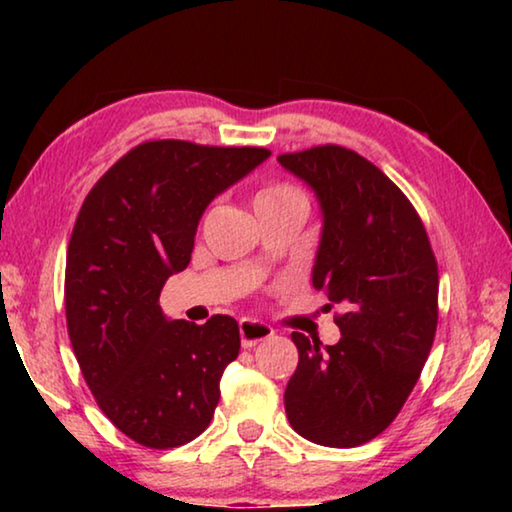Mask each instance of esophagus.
I'll use <instances>...</instances> for the list:
<instances>
[{"label": "esophagus", "instance_id": "34e87169", "mask_svg": "<svg viewBox=\"0 0 512 512\" xmlns=\"http://www.w3.org/2000/svg\"><path fill=\"white\" fill-rule=\"evenodd\" d=\"M239 334H241V343L244 348H253L259 341L271 339L275 334L271 325L262 323V320H253V318H241L239 320Z\"/></svg>", "mask_w": 512, "mask_h": 512}]
</instances>
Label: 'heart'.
<instances>
[{
	"label": "heart",
	"mask_w": 512,
	"mask_h": 512,
	"mask_svg": "<svg viewBox=\"0 0 512 512\" xmlns=\"http://www.w3.org/2000/svg\"><path fill=\"white\" fill-rule=\"evenodd\" d=\"M271 205H302L307 207V198L298 187L289 183H268L262 187L255 196V210L259 207H271Z\"/></svg>",
	"instance_id": "obj_1"
}]
</instances>
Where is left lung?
I'll list each match as a JSON object with an SVG mask.
<instances>
[{
	"label": "left lung",
	"instance_id": "8db88e82",
	"mask_svg": "<svg viewBox=\"0 0 512 512\" xmlns=\"http://www.w3.org/2000/svg\"><path fill=\"white\" fill-rule=\"evenodd\" d=\"M277 162L316 192L311 282L343 309L336 345L291 334L300 359L284 409L311 443L357 447L397 418L420 379L438 325V264L409 198L363 155L325 144Z\"/></svg>",
	"mask_w": 512,
	"mask_h": 512
}]
</instances>
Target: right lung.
Listing matches in <instances>:
<instances>
[{"label": "right lung", "mask_w": 512, "mask_h": 512, "mask_svg": "<svg viewBox=\"0 0 512 512\" xmlns=\"http://www.w3.org/2000/svg\"><path fill=\"white\" fill-rule=\"evenodd\" d=\"M259 146L144 142L90 189L65 264L69 341L99 409L135 443L171 449L207 429L241 339L232 316L167 320L160 291L192 259L214 196L262 164Z\"/></svg>", "instance_id": "add662e5"}]
</instances>
